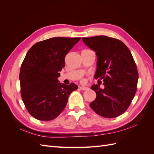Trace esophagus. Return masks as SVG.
I'll use <instances>...</instances> for the list:
<instances>
[{
	"instance_id": "1",
	"label": "esophagus",
	"mask_w": 154,
	"mask_h": 154,
	"mask_svg": "<svg viewBox=\"0 0 154 154\" xmlns=\"http://www.w3.org/2000/svg\"><path fill=\"white\" fill-rule=\"evenodd\" d=\"M80 88L81 90H82V91H85V90H88V87H83V86L80 87Z\"/></svg>"
}]
</instances>
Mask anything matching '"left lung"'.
<instances>
[{"mask_svg": "<svg viewBox=\"0 0 154 154\" xmlns=\"http://www.w3.org/2000/svg\"><path fill=\"white\" fill-rule=\"evenodd\" d=\"M96 52L97 69L94 78L103 80L105 88L93 85L96 93L90 103L96 114L106 118L118 117L128 109L136 94L138 72L130 51L123 42L106 36L82 38Z\"/></svg>", "mask_w": 154, "mask_h": 154, "instance_id": "1", "label": "left lung"}]
</instances>
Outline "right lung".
Segmentation results:
<instances>
[{"label":"right lung","instance_id":"1","mask_svg":"<svg viewBox=\"0 0 154 154\" xmlns=\"http://www.w3.org/2000/svg\"><path fill=\"white\" fill-rule=\"evenodd\" d=\"M81 38L55 37L34 44L27 53L20 71V93L29 113L40 121L55 119L66 107L78 86L59 83L65 57Z\"/></svg>","mask_w":154,"mask_h":154}]
</instances>
